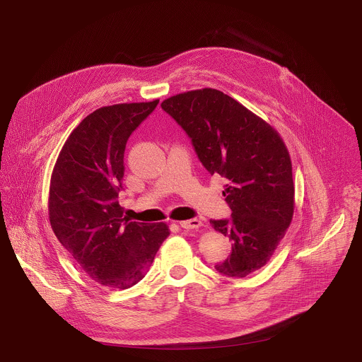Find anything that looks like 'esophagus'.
Listing matches in <instances>:
<instances>
[{"label": "esophagus", "mask_w": 362, "mask_h": 362, "mask_svg": "<svg viewBox=\"0 0 362 362\" xmlns=\"http://www.w3.org/2000/svg\"><path fill=\"white\" fill-rule=\"evenodd\" d=\"M180 225V228H183V229H197V228H200L202 226V221H199V219H190V221H183V222H180L179 223Z\"/></svg>", "instance_id": "esophagus-1"}]
</instances>
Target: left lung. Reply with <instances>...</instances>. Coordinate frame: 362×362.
<instances>
[{
	"label": "left lung",
	"mask_w": 362,
	"mask_h": 362,
	"mask_svg": "<svg viewBox=\"0 0 362 362\" xmlns=\"http://www.w3.org/2000/svg\"><path fill=\"white\" fill-rule=\"evenodd\" d=\"M162 109L187 133L211 175L226 177L230 219L211 221L232 240L215 269L245 278L271 259L293 216L292 163L288 148L265 120L215 88L169 97Z\"/></svg>",
	"instance_id": "left-lung-1"
}]
</instances>
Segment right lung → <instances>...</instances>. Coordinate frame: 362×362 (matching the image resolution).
Returning a JSON list of instances; mask_svg holds the SVG:
<instances>
[{"label": "right lung", "mask_w": 362, "mask_h": 362, "mask_svg": "<svg viewBox=\"0 0 362 362\" xmlns=\"http://www.w3.org/2000/svg\"><path fill=\"white\" fill-rule=\"evenodd\" d=\"M158 105L153 100L97 109L71 132L51 175V228L76 264L100 285H136L170 235L166 223L129 222L117 200L126 143Z\"/></svg>", "instance_id": "1"}]
</instances>
